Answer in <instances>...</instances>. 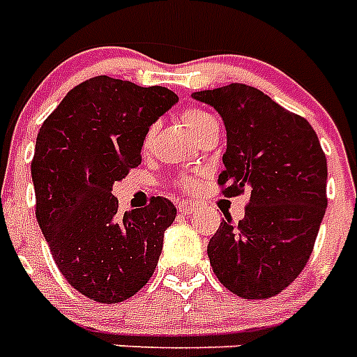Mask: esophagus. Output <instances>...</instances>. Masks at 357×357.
Listing matches in <instances>:
<instances>
[{"label":"esophagus","mask_w":357,"mask_h":357,"mask_svg":"<svg viewBox=\"0 0 357 357\" xmlns=\"http://www.w3.org/2000/svg\"><path fill=\"white\" fill-rule=\"evenodd\" d=\"M195 211V204L191 202H178V213L191 214Z\"/></svg>","instance_id":"obj_1"}]
</instances>
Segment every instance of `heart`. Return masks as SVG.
I'll list each match as a JSON object with an SVG mask.
<instances>
[{"label": "heart", "mask_w": 357, "mask_h": 357, "mask_svg": "<svg viewBox=\"0 0 357 357\" xmlns=\"http://www.w3.org/2000/svg\"><path fill=\"white\" fill-rule=\"evenodd\" d=\"M182 119H184V125H185V127H188V130L191 132V134H193L195 137H197V135L200 134V132L204 130V128H206L207 125H209V123L213 121L214 118L211 114H207V112H204V110L188 109L184 112V114H182ZM153 132H155V127H151L150 130H148L146 139H144V144L150 143ZM184 185H185V188H191V185H193V181H185Z\"/></svg>", "instance_id": "obj_1"}]
</instances>
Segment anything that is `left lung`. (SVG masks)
I'll use <instances>...</instances> for the list:
<instances>
[{"label": "left lung", "instance_id": "left-lung-1", "mask_svg": "<svg viewBox=\"0 0 357 357\" xmlns=\"http://www.w3.org/2000/svg\"><path fill=\"white\" fill-rule=\"evenodd\" d=\"M227 130L223 195L248 191L247 214L207 245L214 275L241 298H270L304 270L327 209V160L317 132L263 91L230 84L193 93Z\"/></svg>", "mask_w": 357, "mask_h": 357}]
</instances>
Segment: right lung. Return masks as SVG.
Instances as JSON below:
<instances>
[{
  "label": "right lung",
  "mask_w": 357,
  "mask_h": 357,
  "mask_svg": "<svg viewBox=\"0 0 357 357\" xmlns=\"http://www.w3.org/2000/svg\"><path fill=\"white\" fill-rule=\"evenodd\" d=\"M176 102L160 85L102 75L69 91L37 134V223L62 275L91 301H127L153 275L175 206L157 197L119 216L112 185L139 166L148 130Z\"/></svg>",
  "instance_id": "add662e5"
}]
</instances>
